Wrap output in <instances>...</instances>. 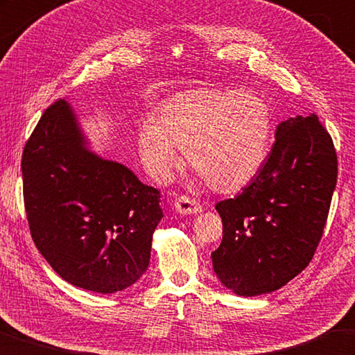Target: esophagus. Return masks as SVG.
Returning <instances> with one entry per match:
<instances>
[{
    "mask_svg": "<svg viewBox=\"0 0 355 355\" xmlns=\"http://www.w3.org/2000/svg\"><path fill=\"white\" fill-rule=\"evenodd\" d=\"M174 209H176V212L181 214V216H190V214L201 212L200 202L185 195L178 196V198L174 200Z\"/></svg>",
    "mask_w": 355,
    "mask_h": 355,
    "instance_id": "34e87169",
    "label": "esophagus"
}]
</instances>
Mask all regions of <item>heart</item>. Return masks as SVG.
I'll use <instances>...</instances> for the list:
<instances>
[{"label": "heart", "mask_w": 355, "mask_h": 355, "mask_svg": "<svg viewBox=\"0 0 355 355\" xmlns=\"http://www.w3.org/2000/svg\"><path fill=\"white\" fill-rule=\"evenodd\" d=\"M272 137L269 103L254 92L198 88L165 98L155 110V124L137 133L139 155L155 178L165 179L189 165L209 187L236 193L263 168Z\"/></svg>", "instance_id": "1"}]
</instances>
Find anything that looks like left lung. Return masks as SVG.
Wrapping results in <instances>:
<instances>
[{
    "mask_svg": "<svg viewBox=\"0 0 355 355\" xmlns=\"http://www.w3.org/2000/svg\"><path fill=\"white\" fill-rule=\"evenodd\" d=\"M338 162L316 114L277 125L275 143L252 184L216 205L223 239L212 266L237 295L277 291L315 254L327 222Z\"/></svg>",
    "mask_w": 355,
    "mask_h": 355,
    "instance_id": "8db88e82",
    "label": "left lung"
}]
</instances>
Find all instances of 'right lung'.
<instances>
[{
    "mask_svg": "<svg viewBox=\"0 0 355 355\" xmlns=\"http://www.w3.org/2000/svg\"><path fill=\"white\" fill-rule=\"evenodd\" d=\"M86 144L66 101L46 108L23 149V200L33 241L56 274L112 294L148 269L160 191Z\"/></svg>",
    "mask_w": 355,
    "mask_h": 355,
    "instance_id": "add662e5",
    "label": "right lung"
}]
</instances>
